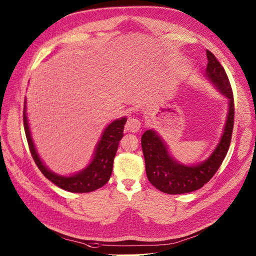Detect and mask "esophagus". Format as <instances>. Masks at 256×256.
<instances>
[{
    "mask_svg": "<svg viewBox=\"0 0 256 256\" xmlns=\"http://www.w3.org/2000/svg\"><path fill=\"white\" fill-rule=\"evenodd\" d=\"M142 126V122L140 120H138L136 118H130L128 120L126 124V130L128 132H132V133H137L138 130H140Z\"/></svg>",
    "mask_w": 256,
    "mask_h": 256,
    "instance_id": "esophagus-1",
    "label": "esophagus"
}]
</instances>
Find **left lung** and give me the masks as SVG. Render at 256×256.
<instances>
[{
  "instance_id": "obj_1",
  "label": "left lung",
  "mask_w": 256,
  "mask_h": 256,
  "mask_svg": "<svg viewBox=\"0 0 256 256\" xmlns=\"http://www.w3.org/2000/svg\"><path fill=\"white\" fill-rule=\"evenodd\" d=\"M208 64L205 77L224 98H228V116L223 133L212 153L200 163L186 165L174 158L168 146L156 130L142 136L146 172L153 186L167 194H184L196 191L214 177L228 151L234 126V98L228 75L212 52L207 50Z\"/></svg>"
}]
</instances>
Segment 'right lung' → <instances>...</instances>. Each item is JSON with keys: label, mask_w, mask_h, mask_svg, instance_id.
Returning a JSON list of instances; mask_svg holds the SVG:
<instances>
[{"label": "right lung", "mask_w": 256, "mask_h": 256, "mask_svg": "<svg viewBox=\"0 0 256 256\" xmlns=\"http://www.w3.org/2000/svg\"><path fill=\"white\" fill-rule=\"evenodd\" d=\"M128 118L116 119L112 123H109L102 133V136L94 149L93 156L84 170L75 174L64 176V174H56L50 170L42 162L38 150H36L34 140L32 138V133L30 128V123L28 120L26 112V100H24V123L26 136L28 140V147H30L31 154L35 160L36 165L40 168L48 180H50L56 186H59L65 191L72 193H88L96 191V190L105 186L109 178L112 176L114 158L116 156L118 146L123 137L124 124Z\"/></svg>", "instance_id": "obj_1"}]
</instances>
